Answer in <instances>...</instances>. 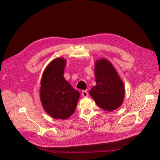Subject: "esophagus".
Returning <instances> with one entry per match:
<instances>
[{"mask_svg": "<svg viewBox=\"0 0 160 160\" xmlns=\"http://www.w3.org/2000/svg\"><path fill=\"white\" fill-rule=\"evenodd\" d=\"M81 95H82V96L83 97V98H88V97L89 96L88 92L87 91H82Z\"/></svg>", "mask_w": 160, "mask_h": 160, "instance_id": "esophagus-1", "label": "esophagus"}]
</instances>
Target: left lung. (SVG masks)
Returning a JSON list of instances; mask_svg holds the SVG:
<instances>
[{"label":"left lung","mask_w":160,"mask_h":160,"mask_svg":"<svg viewBox=\"0 0 160 160\" xmlns=\"http://www.w3.org/2000/svg\"><path fill=\"white\" fill-rule=\"evenodd\" d=\"M94 67L96 85L89 91L90 95L101 109H118L124 99L125 87L117 71L106 59L96 60Z\"/></svg>","instance_id":"8db88e82"}]
</instances>
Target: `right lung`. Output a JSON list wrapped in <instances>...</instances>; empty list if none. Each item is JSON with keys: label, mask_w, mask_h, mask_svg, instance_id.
<instances>
[{"label": "right lung", "mask_w": 160, "mask_h": 160, "mask_svg": "<svg viewBox=\"0 0 160 160\" xmlns=\"http://www.w3.org/2000/svg\"><path fill=\"white\" fill-rule=\"evenodd\" d=\"M67 61L56 58L47 65L42 75L41 102L46 112L54 119H67L73 114L80 94L63 76Z\"/></svg>", "instance_id": "add662e5"}]
</instances>
